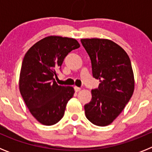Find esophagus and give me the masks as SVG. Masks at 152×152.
Returning a JSON list of instances; mask_svg holds the SVG:
<instances>
[{
  "label": "esophagus",
  "mask_w": 152,
  "mask_h": 152,
  "mask_svg": "<svg viewBox=\"0 0 152 152\" xmlns=\"http://www.w3.org/2000/svg\"><path fill=\"white\" fill-rule=\"evenodd\" d=\"M80 89H81V88H79V87H76V86L75 87V91H76V92H78V91H80Z\"/></svg>",
  "instance_id": "1"
}]
</instances>
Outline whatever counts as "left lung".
<instances>
[{
	"label": "left lung",
	"mask_w": 152,
	"mask_h": 152,
	"mask_svg": "<svg viewBox=\"0 0 152 152\" xmlns=\"http://www.w3.org/2000/svg\"><path fill=\"white\" fill-rule=\"evenodd\" d=\"M89 55L93 77L100 80L84 105L85 116L93 124L106 126L121 113L134 92L135 80L129 57L124 49L107 39H81Z\"/></svg>",
	"instance_id": "left-lung-1"
}]
</instances>
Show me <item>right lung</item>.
I'll use <instances>...</instances> for the list:
<instances>
[{
  "label": "right lung",
  "mask_w": 152,
  "mask_h": 152,
  "mask_svg": "<svg viewBox=\"0 0 152 152\" xmlns=\"http://www.w3.org/2000/svg\"><path fill=\"white\" fill-rule=\"evenodd\" d=\"M80 47L75 39L50 36L39 40L27 51L20 74L19 88L33 117L45 126H52L63 117L72 87L58 85L57 70L70 52Z\"/></svg>",
  "instance_id": "right-lung-1"
}]
</instances>
